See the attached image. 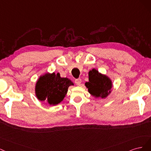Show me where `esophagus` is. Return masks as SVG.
Wrapping results in <instances>:
<instances>
[{
	"label": "esophagus",
	"instance_id": "esophagus-1",
	"mask_svg": "<svg viewBox=\"0 0 151 151\" xmlns=\"http://www.w3.org/2000/svg\"><path fill=\"white\" fill-rule=\"evenodd\" d=\"M75 83L76 85H80L81 83V79H80V78L76 79L75 80Z\"/></svg>",
	"mask_w": 151,
	"mask_h": 151
}]
</instances>
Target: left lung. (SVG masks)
Here are the masks:
<instances>
[{
    "mask_svg": "<svg viewBox=\"0 0 151 151\" xmlns=\"http://www.w3.org/2000/svg\"><path fill=\"white\" fill-rule=\"evenodd\" d=\"M88 76L89 81L85 83V86L92 96L105 99L111 93L112 83L107 76L93 68L89 71Z\"/></svg>",
    "mask_w": 151,
    "mask_h": 151,
    "instance_id": "1",
    "label": "left lung"
}]
</instances>
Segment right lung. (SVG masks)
<instances>
[{
  "instance_id": "obj_1",
  "label": "right lung",
  "mask_w": 151,
  "mask_h": 151,
  "mask_svg": "<svg viewBox=\"0 0 151 151\" xmlns=\"http://www.w3.org/2000/svg\"><path fill=\"white\" fill-rule=\"evenodd\" d=\"M71 85H73L72 81L67 78H61L60 73H47L37 80L36 95L39 100L56 105L63 100Z\"/></svg>"
}]
</instances>
